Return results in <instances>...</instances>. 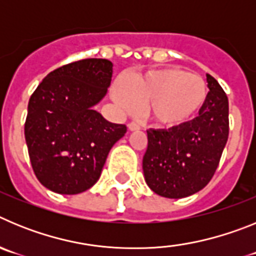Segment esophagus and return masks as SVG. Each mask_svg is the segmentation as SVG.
I'll use <instances>...</instances> for the list:
<instances>
[{"mask_svg":"<svg viewBox=\"0 0 256 256\" xmlns=\"http://www.w3.org/2000/svg\"><path fill=\"white\" fill-rule=\"evenodd\" d=\"M128 130H140V124L132 122V123L128 124Z\"/></svg>","mask_w":256,"mask_h":256,"instance_id":"obj_1","label":"esophagus"}]
</instances>
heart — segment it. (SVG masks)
Wrapping results in <instances>:
<instances>
[{"label": "heart", "instance_id": "obj_1", "mask_svg": "<svg viewBox=\"0 0 256 256\" xmlns=\"http://www.w3.org/2000/svg\"><path fill=\"white\" fill-rule=\"evenodd\" d=\"M206 82L180 68H162L136 74L126 84L115 83L112 98L126 112L146 105L148 116L159 126L178 128L195 119L208 98Z\"/></svg>", "mask_w": 256, "mask_h": 256}]
</instances>
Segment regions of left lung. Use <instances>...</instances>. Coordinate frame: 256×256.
I'll return each instance as SVG.
<instances>
[{"label":"left lung","mask_w":256,"mask_h":256,"mask_svg":"<svg viewBox=\"0 0 256 256\" xmlns=\"http://www.w3.org/2000/svg\"><path fill=\"white\" fill-rule=\"evenodd\" d=\"M206 102L196 119L168 130H148L142 169L148 186L162 198L194 195L218 168L230 133L228 98L216 78L206 74Z\"/></svg>","instance_id":"1"}]
</instances>
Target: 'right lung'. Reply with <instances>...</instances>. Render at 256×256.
<instances>
[{
    "instance_id": "1",
    "label": "right lung",
    "mask_w": 256,
    "mask_h": 256,
    "mask_svg": "<svg viewBox=\"0 0 256 256\" xmlns=\"http://www.w3.org/2000/svg\"><path fill=\"white\" fill-rule=\"evenodd\" d=\"M112 62L84 58L58 68L29 98L24 134L32 168L46 188L76 195L91 188L115 142L126 132L94 106L112 82Z\"/></svg>"
}]
</instances>
